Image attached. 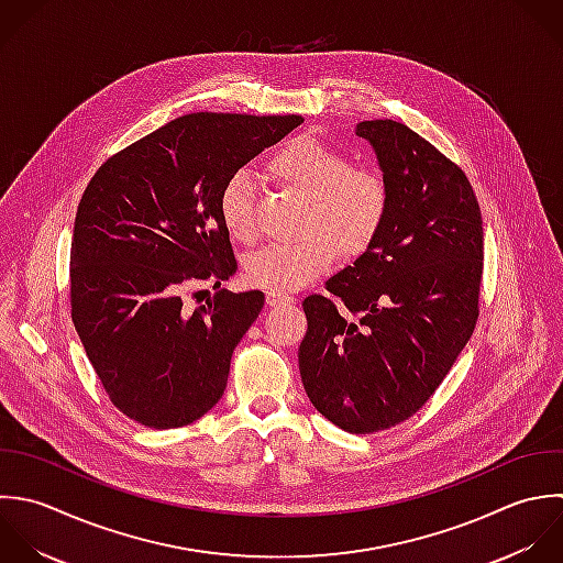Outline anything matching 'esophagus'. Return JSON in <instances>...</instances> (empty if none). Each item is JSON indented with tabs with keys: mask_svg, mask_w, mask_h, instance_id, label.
<instances>
[{
	"mask_svg": "<svg viewBox=\"0 0 563 563\" xmlns=\"http://www.w3.org/2000/svg\"><path fill=\"white\" fill-rule=\"evenodd\" d=\"M265 300H267L269 307H280V305L294 302V296L283 294V291H267V294H265Z\"/></svg>",
	"mask_w": 563,
	"mask_h": 563,
	"instance_id": "obj_1",
	"label": "esophagus"
}]
</instances>
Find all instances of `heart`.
Instances as JSON below:
<instances>
[{
	"mask_svg": "<svg viewBox=\"0 0 563 563\" xmlns=\"http://www.w3.org/2000/svg\"><path fill=\"white\" fill-rule=\"evenodd\" d=\"M267 173L307 197L296 243L269 245L247 258L245 276L269 291H294L324 274L338 258L364 254L386 225L390 188L371 166H351L349 155L311 135L283 144L267 162ZM219 212L241 243L258 236L254 186L247 173L230 175L219 192Z\"/></svg>",
	"mask_w": 563,
	"mask_h": 563,
	"instance_id": "heart-1",
	"label": "heart"
}]
</instances>
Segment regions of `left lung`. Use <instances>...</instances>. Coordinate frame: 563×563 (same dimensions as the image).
I'll return each mask as SVG.
<instances>
[{
    "label": "left lung",
    "mask_w": 563,
    "mask_h": 563,
    "mask_svg": "<svg viewBox=\"0 0 563 563\" xmlns=\"http://www.w3.org/2000/svg\"><path fill=\"white\" fill-rule=\"evenodd\" d=\"M390 188L377 241L327 280L333 300L307 296L298 349L316 410L351 434L388 430L441 386L478 320L485 239L467 175L395 120H364Z\"/></svg>",
    "instance_id": "left-lung-1"
}]
</instances>
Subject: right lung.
<instances>
[{"label": "right lung", "instance_id": "1", "mask_svg": "<svg viewBox=\"0 0 563 563\" xmlns=\"http://www.w3.org/2000/svg\"><path fill=\"white\" fill-rule=\"evenodd\" d=\"M302 115L188 113L109 157L87 184L69 252L71 322L111 404L181 428L221 399L230 360L263 291H220L197 310L180 294L236 272L219 192Z\"/></svg>", "mask_w": 563, "mask_h": 563}]
</instances>
